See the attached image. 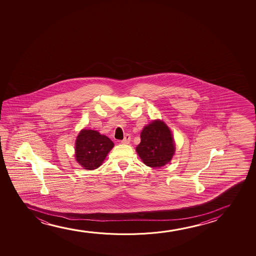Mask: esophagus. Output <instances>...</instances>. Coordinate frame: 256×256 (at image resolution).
Instances as JSON below:
<instances>
[{"label":"esophagus","instance_id":"obj_1","mask_svg":"<svg viewBox=\"0 0 256 256\" xmlns=\"http://www.w3.org/2000/svg\"><path fill=\"white\" fill-rule=\"evenodd\" d=\"M130 140H131V136L130 134H126L125 136H124V139L122 140V144H130Z\"/></svg>","mask_w":256,"mask_h":256}]
</instances>
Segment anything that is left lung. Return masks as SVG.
Here are the masks:
<instances>
[{"mask_svg": "<svg viewBox=\"0 0 256 256\" xmlns=\"http://www.w3.org/2000/svg\"><path fill=\"white\" fill-rule=\"evenodd\" d=\"M136 151L148 167L160 168L167 164L174 154L175 145L166 124L154 120L145 126L140 133V142Z\"/></svg>", "mask_w": 256, "mask_h": 256, "instance_id": "1", "label": "left lung"}]
</instances>
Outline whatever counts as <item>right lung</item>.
Here are the masks:
<instances>
[{
	"label": "right lung",
	"instance_id": "right-lung-1",
	"mask_svg": "<svg viewBox=\"0 0 256 256\" xmlns=\"http://www.w3.org/2000/svg\"><path fill=\"white\" fill-rule=\"evenodd\" d=\"M114 142L94 130L81 131L76 140V160L86 170H92L100 166Z\"/></svg>",
	"mask_w": 256,
	"mask_h": 256
}]
</instances>
